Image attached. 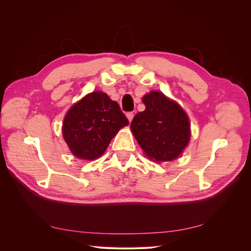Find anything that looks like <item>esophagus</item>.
Instances as JSON below:
<instances>
[{
    "mask_svg": "<svg viewBox=\"0 0 251 251\" xmlns=\"http://www.w3.org/2000/svg\"><path fill=\"white\" fill-rule=\"evenodd\" d=\"M126 117H127L128 121H130V123H131L133 117H134V113H133V112H127V113H126Z\"/></svg>",
    "mask_w": 251,
    "mask_h": 251,
    "instance_id": "esophagus-1",
    "label": "esophagus"
}]
</instances>
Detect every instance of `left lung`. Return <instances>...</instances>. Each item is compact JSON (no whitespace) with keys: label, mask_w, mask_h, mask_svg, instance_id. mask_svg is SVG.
Returning <instances> with one entry per match:
<instances>
[{"label":"left lung","mask_w":251,"mask_h":251,"mask_svg":"<svg viewBox=\"0 0 251 251\" xmlns=\"http://www.w3.org/2000/svg\"><path fill=\"white\" fill-rule=\"evenodd\" d=\"M146 110L135 115L131 130L146 155L157 162L179 157L191 137L188 117L180 105L161 92L142 98Z\"/></svg>","instance_id":"left-lung-1"}]
</instances>
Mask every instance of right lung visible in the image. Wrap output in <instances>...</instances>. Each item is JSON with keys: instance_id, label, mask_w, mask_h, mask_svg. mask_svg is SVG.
I'll return each mask as SVG.
<instances>
[{"instance_id": "obj_1", "label": "right lung", "mask_w": 251, "mask_h": 251, "mask_svg": "<svg viewBox=\"0 0 251 251\" xmlns=\"http://www.w3.org/2000/svg\"><path fill=\"white\" fill-rule=\"evenodd\" d=\"M128 120L119 104L102 92H93L67 113L63 135L74 156L94 160L101 156L119 128Z\"/></svg>"}]
</instances>
